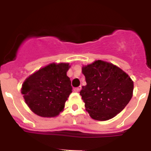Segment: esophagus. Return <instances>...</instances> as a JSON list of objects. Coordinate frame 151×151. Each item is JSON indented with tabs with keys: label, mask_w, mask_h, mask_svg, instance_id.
I'll return each mask as SVG.
<instances>
[{
	"label": "esophagus",
	"mask_w": 151,
	"mask_h": 151,
	"mask_svg": "<svg viewBox=\"0 0 151 151\" xmlns=\"http://www.w3.org/2000/svg\"><path fill=\"white\" fill-rule=\"evenodd\" d=\"M80 89H81V86H79L77 87V88H74V91H76V92H79V91H80Z\"/></svg>",
	"instance_id": "obj_1"
}]
</instances>
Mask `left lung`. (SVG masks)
Here are the masks:
<instances>
[{
  "mask_svg": "<svg viewBox=\"0 0 151 151\" xmlns=\"http://www.w3.org/2000/svg\"><path fill=\"white\" fill-rule=\"evenodd\" d=\"M86 85L80 95L86 110L98 121H106L122 112L132 98L133 82L122 69L112 63L98 60L84 66Z\"/></svg>",
  "mask_w": 151,
  "mask_h": 151,
  "instance_id": "1",
  "label": "left lung"
}]
</instances>
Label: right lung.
I'll list each match as a JSON object with an SVG mask.
<instances>
[{"mask_svg":"<svg viewBox=\"0 0 151 151\" xmlns=\"http://www.w3.org/2000/svg\"><path fill=\"white\" fill-rule=\"evenodd\" d=\"M68 64L48 65L26 79L22 85L24 98L36 115L54 117L63 111L72 92L71 80L66 75Z\"/></svg>","mask_w":151,"mask_h":151,"instance_id":"obj_1","label":"right lung"}]
</instances>
